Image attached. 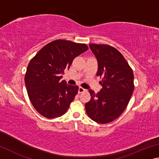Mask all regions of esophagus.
<instances>
[{
    "instance_id": "34e87169",
    "label": "esophagus",
    "mask_w": 159,
    "mask_h": 159,
    "mask_svg": "<svg viewBox=\"0 0 159 159\" xmlns=\"http://www.w3.org/2000/svg\"><path fill=\"white\" fill-rule=\"evenodd\" d=\"M85 91H86V90L84 89V88H83L81 87H80L79 88V93H82L83 92H85Z\"/></svg>"
}]
</instances>
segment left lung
<instances>
[{"label": "left lung", "instance_id": "obj_1", "mask_svg": "<svg viewBox=\"0 0 159 159\" xmlns=\"http://www.w3.org/2000/svg\"><path fill=\"white\" fill-rule=\"evenodd\" d=\"M97 58V76L102 77V88L89 90L90 100L85 111L91 119L101 124L116 119L125 111L134 90L133 71L119 51L108 45L90 44Z\"/></svg>", "mask_w": 159, "mask_h": 159}]
</instances>
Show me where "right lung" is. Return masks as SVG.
I'll use <instances>...</instances> for the list:
<instances>
[{"mask_svg":"<svg viewBox=\"0 0 159 159\" xmlns=\"http://www.w3.org/2000/svg\"><path fill=\"white\" fill-rule=\"evenodd\" d=\"M85 44L56 40L41 48L29 63L25 81L35 109L48 118L64 115L78 93L79 86L60 79L74 59L85 52Z\"/></svg>","mask_w":159,"mask_h":159,"instance_id":"right-lung-1","label":"right lung"}]
</instances>
